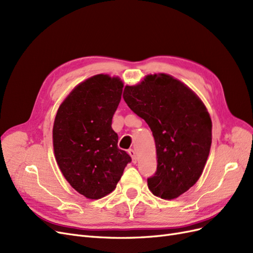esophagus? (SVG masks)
Segmentation results:
<instances>
[{
  "label": "esophagus",
  "instance_id": "esophagus-1",
  "mask_svg": "<svg viewBox=\"0 0 253 253\" xmlns=\"http://www.w3.org/2000/svg\"><path fill=\"white\" fill-rule=\"evenodd\" d=\"M127 152H128L129 156L132 157V159H133V163H136V153H135V151H134L133 149H129Z\"/></svg>",
  "mask_w": 253,
  "mask_h": 253
}]
</instances>
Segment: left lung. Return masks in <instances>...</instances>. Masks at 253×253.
Segmentation results:
<instances>
[{"mask_svg":"<svg viewBox=\"0 0 253 253\" xmlns=\"http://www.w3.org/2000/svg\"><path fill=\"white\" fill-rule=\"evenodd\" d=\"M124 99L154 136L157 170L148 178L155 196L174 200L201 177L212 142V122L192 90L166 74L126 85Z\"/></svg>","mask_w":253,"mask_h":253,"instance_id":"1","label":"left lung"}]
</instances>
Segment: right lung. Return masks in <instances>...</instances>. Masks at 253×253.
Returning a JSON list of instances; mask_svg holds the SVG:
<instances>
[{
	"instance_id": "right-lung-1",
	"label": "right lung",
	"mask_w": 253,
	"mask_h": 253,
	"mask_svg": "<svg viewBox=\"0 0 253 253\" xmlns=\"http://www.w3.org/2000/svg\"><path fill=\"white\" fill-rule=\"evenodd\" d=\"M124 83L96 75L76 86L60 105L52 128L57 164L70 185L90 200L116 188L132 158L117 145L112 119Z\"/></svg>"
}]
</instances>
